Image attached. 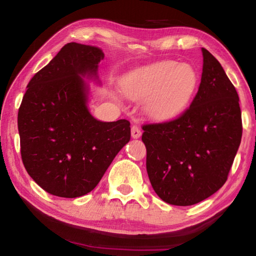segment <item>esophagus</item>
<instances>
[{
    "instance_id": "obj_1",
    "label": "esophagus",
    "mask_w": 256,
    "mask_h": 256,
    "mask_svg": "<svg viewBox=\"0 0 256 256\" xmlns=\"http://www.w3.org/2000/svg\"><path fill=\"white\" fill-rule=\"evenodd\" d=\"M141 134H142V132H141L140 128H138V125H133V126L131 128V136H132V138H138L141 136Z\"/></svg>"
}]
</instances>
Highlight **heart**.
<instances>
[{"label":"heart","instance_id":"1","mask_svg":"<svg viewBox=\"0 0 256 256\" xmlns=\"http://www.w3.org/2000/svg\"><path fill=\"white\" fill-rule=\"evenodd\" d=\"M198 84V76L190 64L162 60L130 73L120 90L131 100H146L144 110L150 118L166 122L186 110Z\"/></svg>","mask_w":256,"mask_h":256}]
</instances>
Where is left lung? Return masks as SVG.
<instances>
[{"mask_svg": "<svg viewBox=\"0 0 256 256\" xmlns=\"http://www.w3.org/2000/svg\"><path fill=\"white\" fill-rule=\"evenodd\" d=\"M202 54L201 84L188 110L175 120L142 126L150 183L172 206L196 204L222 188L242 140L235 86L209 50Z\"/></svg>", "mask_w": 256, "mask_h": 256, "instance_id": "obj_1", "label": "left lung"}]
</instances>
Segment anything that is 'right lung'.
Listing matches in <instances>:
<instances>
[{
  "label": "right lung",
  "mask_w": 256,
  "mask_h": 256,
  "mask_svg": "<svg viewBox=\"0 0 256 256\" xmlns=\"http://www.w3.org/2000/svg\"><path fill=\"white\" fill-rule=\"evenodd\" d=\"M100 48L64 45L29 81L18 112L20 151L30 177L50 194L78 198L92 192L131 138L126 120L100 122L88 110V86Z\"/></svg>",
  "instance_id": "add662e5"
}]
</instances>
